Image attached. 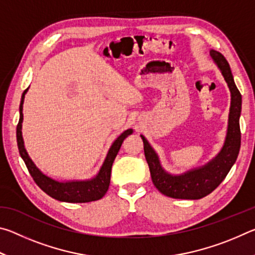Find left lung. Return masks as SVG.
Listing matches in <instances>:
<instances>
[{"instance_id":"1","label":"left lung","mask_w":255,"mask_h":255,"mask_svg":"<svg viewBox=\"0 0 255 255\" xmlns=\"http://www.w3.org/2000/svg\"><path fill=\"white\" fill-rule=\"evenodd\" d=\"M211 58L222 71L224 79L227 82L231 90L232 102L230 119H228L227 136L221 153L207 165L189 171L182 175H170L162 169L158 157L154 149L150 147L144 136H141L144 143V153L147 161L150 176L155 187L159 192L175 199H200L218 187L226 178L233 164L235 163L241 147V129L240 116L242 109V96L236 88L233 79L230 64L218 51H210Z\"/></svg>"}]
</instances>
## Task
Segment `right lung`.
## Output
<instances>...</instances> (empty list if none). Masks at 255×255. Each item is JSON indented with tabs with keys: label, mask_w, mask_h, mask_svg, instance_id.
Listing matches in <instances>:
<instances>
[{
	"label": "right lung",
	"mask_w": 255,
	"mask_h": 255,
	"mask_svg": "<svg viewBox=\"0 0 255 255\" xmlns=\"http://www.w3.org/2000/svg\"><path fill=\"white\" fill-rule=\"evenodd\" d=\"M29 89V88H28ZM27 90H24L22 93V98H21L20 103V119L16 126V141H18V148L21 157L25 163V166L29 171L30 175L32 176L34 182L37 183L42 191L46 192L47 195L54 198L56 200L65 201V202H90L96 201L101 199V198L106 195L108 188L110 184V175H111V167L112 163H114L116 156L119 152L120 147L125 138L132 132L131 129H127L125 130L122 135H120L117 139L114 141V144L108 152L107 157L105 159V163L101 167L100 172H99L96 178L89 181H73V182H57L53 179L48 178L45 174L37 169L33 162L30 159L27 150L24 148L22 133H21V126H22L23 120V101H24V94L27 93Z\"/></svg>",
	"instance_id": "obj_1"
}]
</instances>
